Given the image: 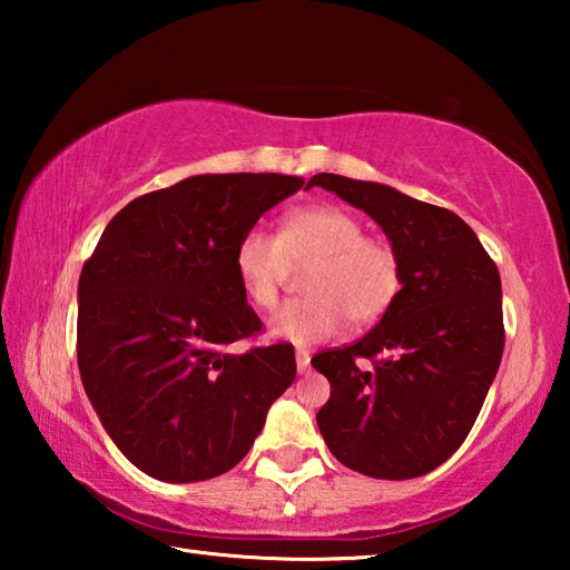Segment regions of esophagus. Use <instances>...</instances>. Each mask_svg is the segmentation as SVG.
I'll list each match as a JSON object with an SVG mask.
<instances>
[{"mask_svg": "<svg viewBox=\"0 0 570 570\" xmlns=\"http://www.w3.org/2000/svg\"><path fill=\"white\" fill-rule=\"evenodd\" d=\"M308 362H312V354H308L306 350H296V370H298V374L308 372Z\"/></svg>", "mask_w": 570, "mask_h": 570, "instance_id": "1", "label": "esophagus"}]
</instances>
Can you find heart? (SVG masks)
I'll list each match as a JSON object with an SVG mask.
<instances>
[{"label": "heart", "instance_id": "obj_1", "mask_svg": "<svg viewBox=\"0 0 570 570\" xmlns=\"http://www.w3.org/2000/svg\"><path fill=\"white\" fill-rule=\"evenodd\" d=\"M304 298L284 304L268 322L276 340L316 344L350 320L380 322L400 294V258L390 244L364 236L362 220L340 206H308L284 218L278 236L250 228L240 236L234 266L246 298L272 308L292 266H306Z\"/></svg>", "mask_w": 570, "mask_h": 570}]
</instances>
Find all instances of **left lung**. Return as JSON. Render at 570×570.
I'll list each match as a JSON object with an SVG mask.
<instances>
[{"instance_id":"obj_1","label":"left lung","mask_w":570,"mask_h":570,"mask_svg":"<svg viewBox=\"0 0 570 570\" xmlns=\"http://www.w3.org/2000/svg\"><path fill=\"white\" fill-rule=\"evenodd\" d=\"M308 186L364 210L390 238L402 276L370 334L312 360L332 384L316 424L350 470L380 480L428 475L465 442L498 374L505 346L498 266L448 208L334 173H316Z\"/></svg>"}]
</instances>
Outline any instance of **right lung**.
<instances>
[{
	"label": "right lung",
	"mask_w": 570,
	"mask_h": 570,
	"mask_svg": "<svg viewBox=\"0 0 570 570\" xmlns=\"http://www.w3.org/2000/svg\"><path fill=\"white\" fill-rule=\"evenodd\" d=\"M304 186L282 173H206L130 200L77 284V364L102 428L163 482L224 475L292 387V344L262 332L238 284L240 236ZM308 188V186H306Z\"/></svg>",
	"instance_id": "obj_1"
}]
</instances>
